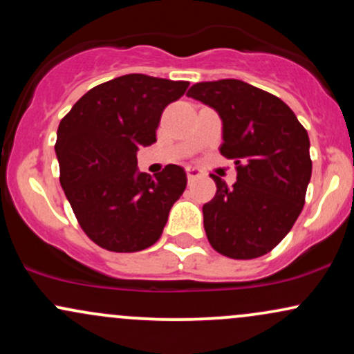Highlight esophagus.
Here are the masks:
<instances>
[{
    "label": "esophagus",
    "mask_w": 354,
    "mask_h": 354,
    "mask_svg": "<svg viewBox=\"0 0 354 354\" xmlns=\"http://www.w3.org/2000/svg\"><path fill=\"white\" fill-rule=\"evenodd\" d=\"M186 174H188V180H194V178L201 176L203 171L200 168H196V166H188L186 168Z\"/></svg>",
    "instance_id": "obj_1"
}]
</instances>
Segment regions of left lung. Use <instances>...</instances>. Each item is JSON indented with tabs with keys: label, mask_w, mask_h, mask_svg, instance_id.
Segmentation results:
<instances>
[{
	"label": "left lung",
	"mask_w": 354,
	"mask_h": 354,
	"mask_svg": "<svg viewBox=\"0 0 354 354\" xmlns=\"http://www.w3.org/2000/svg\"><path fill=\"white\" fill-rule=\"evenodd\" d=\"M188 96L216 109L223 120L219 151L236 165L231 188L211 174L216 194L203 206L209 245L233 259L270 253L303 209L311 178L306 129L278 96L245 81L196 83Z\"/></svg>",
	"instance_id": "left-lung-1"
}]
</instances>
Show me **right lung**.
I'll use <instances>...</instances> for the list:
<instances>
[{
	"instance_id": "right-lung-1",
	"label": "right lung",
	"mask_w": 354,
	"mask_h": 354,
	"mask_svg": "<svg viewBox=\"0 0 354 354\" xmlns=\"http://www.w3.org/2000/svg\"><path fill=\"white\" fill-rule=\"evenodd\" d=\"M188 81L124 75L91 88L58 126L59 183L81 230L115 253H135L158 241L174 201L186 188L181 166L154 178L138 173L136 151L156 141L165 108Z\"/></svg>"
}]
</instances>
